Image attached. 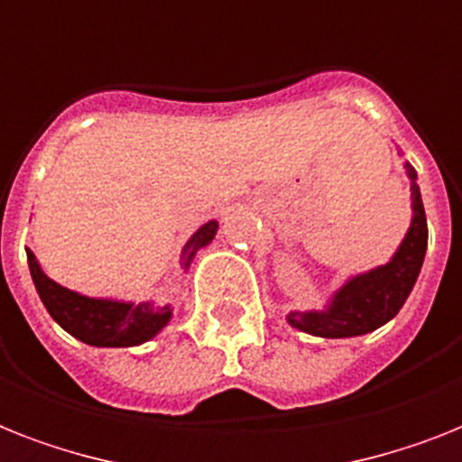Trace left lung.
Masks as SVG:
<instances>
[{
	"mask_svg": "<svg viewBox=\"0 0 462 462\" xmlns=\"http://www.w3.org/2000/svg\"><path fill=\"white\" fill-rule=\"evenodd\" d=\"M411 178V199H413V220L399 251L387 265L351 277L328 303L325 310L299 313L291 310L287 320L291 328L325 339L367 335L392 320L406 303L408 294L415 287L427 251V218L422 197H420L418 172L406 163Z\"/></svg>",
	"mask_w": 462,
	"mask_h": 462,
	"instance_id": "1",
	"label": "left lung"
}]
</instances>
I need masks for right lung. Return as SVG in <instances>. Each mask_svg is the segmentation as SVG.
<instances>
[{
	"label": "right lung",
	"instance_id": "right-lung-1",
	"mask_svg": "<svg viewBox=\"0 0 462 462\" xmlns=\"http://www.w3.org/2000/svg\"><path fill=\"white\" fill-rule=\"evenodd\" d=\"M218 223L201 225L182 249V263L189 268L194 254L216 237ZM28 265L35 290L44 309L69 335L85 341L89 346H137L149 341L166 328L171 320V306L153 303H125L111 299H89L70 291L54 280H49L37 263L35 254L28 249Z\"/></svg>",
	"mask_w": 462,
	"mask_h": 462
}]
</instances>
